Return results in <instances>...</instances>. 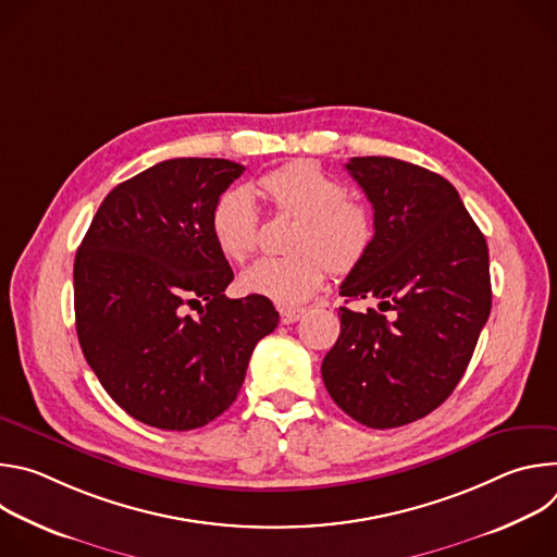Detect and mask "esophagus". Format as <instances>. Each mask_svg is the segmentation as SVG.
Instances as JSON below:
<instances>
[{
	"instance_id": "1",
	"label": "esophagus",
	"mask_w": 557,
	"mask_h": 557,
	"mask_svg": "<svg viewBox=\"0 0 557 557\" xmlns=\"http://www.w3.org/2000/svg\"><path fill=\"white\" fill-rule=\"evenodd\" d=\"M301 314H304V308H286V306H280V322H282V324H295Z\"/></svg>"
}]
</instances>
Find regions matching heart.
I'll use <instances>...</instances> for the list:
<instances>
[{"mask_svg": "<svg viewBox=\"0 0 557 557\" xmlns=\"http://www.w3.org/2000/svg\"><path fill=\"white\" fill-rule=\"evenodd\" d=\"M262 194L277 213L295 215L286 258H264L240 275L247 293L293 308L308 301L333 273H350L368 256L374 222L357 200L346 198L342 181L312 163H290L260 178ZM211 235L224 258L245 262L258 249L260 211L249 187L218 196L209 218Z\"/></svg>", "mask_w": 557, "mask_h": 557, "instance_id": "heart-1", "label": "heart"}]
</instances>
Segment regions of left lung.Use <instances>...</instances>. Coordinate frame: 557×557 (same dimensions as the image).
I'll return each instance as SVG.
<instances>
[{"mask_svg": "<svg viewBox=\"0 0 557 557\" xmlns=\"http://www.w3.org/2000/svg\"><path fill=\"white\" fill-rule=\"evenodd\" d=\"M374 209L368 256L342 282V335L324 357L333 401L355 421L401 428L454 392L492 310L485 235L443 176L387 156L346 163Z\"/></svg>", "mask_w": 557, "mask_h": 557, "instance_id": "8db88e82", "label": "left lung"}]
</instances>
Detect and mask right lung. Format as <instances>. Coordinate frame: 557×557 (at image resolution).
<instances>
[{"label": "right lung", "mask_w": 557, "mask_h": 557, "mask_svg": "<svg viewBox=\"0 0 557 557\" xmlns=\"http://www.w3.org/2000/svg\"><path fill=\"white\" fill-rule=\"evenodd\" d=\"M243 172L224 158L158 163L106 196L76 251L78 344L106 392L145 425L185 432L220 417L280 322L267 297L224 295L233 271L209 218Z\"/></svg>", "instance_id": "add662e5"}]
</instances>
